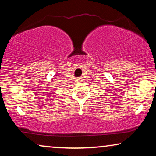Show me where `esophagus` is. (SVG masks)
I'll return each mask as SVG.
<instances>
[{
    "mask_svg": "<svg viewBox=\"0 0 156 156\" xmlns=\"http://www.w3.org/2000/svg\"><path fill=\"white\" fill-rule=\"evenodd\" d=\"M77 81H78V82H80V81H81V80H80V78H78V79H77Z\"/></svg>",
    "mask_w": 156,
    "mask_h": 156,
    "instance_id": "1",
    "label": "esophagus"
}]
</instances>
